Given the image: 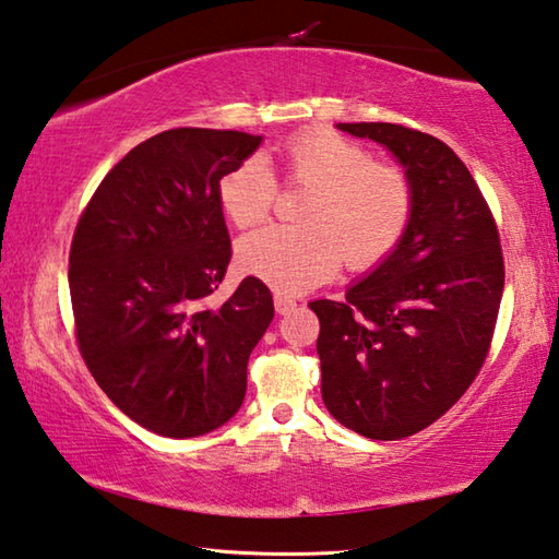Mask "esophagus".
<instances>
[{"label":"esophagus","instance_id":"obj_1","mask_svg":"<svg viewBox=\"0 0 559 559\" xmlns=\"http://www.w3.org/2000/svg\"><path fill=\"white\" fill-rule=\"evenodd\" d=\"M295 307H297V301L292 297L274 295V311H277V314H287V311H292Z\"/></svg>","mask_w":559,"mask_h":559}]
</instances>
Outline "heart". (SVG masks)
Wrapping results in <instances>:
<instances>
[{"mask_svg": "<svg viewBox=\"0 0 559 559\" xmlns=\"http://www.w3.org/2000/svg\"><path fill=\"white\" fill-rule=\"evenodd\" d=\"M285 183L307 189L297 225H270L238 242L240 267L282 295L326 282L344 258L364 272L393 252L413 223L415 189L397 164L373 162L364 144L329 127H311L282 144ZM277 176L260 156H248L218 181L223 213L252 228L272 213Z\"/></svg>", "mask_w": 559, "mask_h": 559, "instance_id": "1", "label": "heart"}]
</instances>
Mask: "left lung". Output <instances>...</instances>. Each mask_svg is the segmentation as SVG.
<instances>
[{"instance_id": "1", "label": "left lung", "mask_w": 559, "mask_h": 559, "mask_svg": "<svg viewBox=\"0 0 559 559\" xmlns=\"http://www.w3.org/2000/svg\"><path fill=\"white\" fill-rule=\"evenodd\" d=\"M338 130L388 146L415 189L397 248L344 301L309 305L329 413L393 442L437 423L481 370L503 297L501 238L472 171L442 140L390 122Z\"/></svg>"}]
</instances>
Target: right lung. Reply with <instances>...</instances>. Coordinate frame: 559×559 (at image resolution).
<instances>
[{
	"mask_svg": "<svg viewBox=\"0 0 559 559\" xmlns=\"http://www.w3.org/2000/svg\"><path fill=\"white\" fill-rule=\"evenodd\" d=\"M262 136L179 127L117 162L78 218L71 305L81 356L103 393L154 435L189 439L238 413L248 358L274 317L245 277L221 307L230 262L221 176Z\"/></svg>",
	"mask_w": 559,
	"mask_h": 559,
	"instance_id": "right-lung-1",
	"label": "right lung"
}]
</instances>
